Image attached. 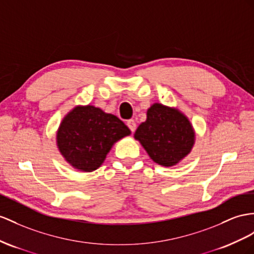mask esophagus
I'll return each instance as SVG.
<instances>
[{
    "mask_svg": "<svg viewBox=\"0 0 254 254\" xmlns=\"http://www.w3.org/2000/svg\"><path fill=\"white\" fill-rule=\"evenodd\" d=\"M127 126L128 127V128L131 129L132 132H134L136 129V122L133 120V119H129L127 121Z\"/></svg>",
    "mask_w": 254,
    "mask_h": 254,
    "instance_id": "esophagus-1",
    "label": "esophagus"
}]
</instances>
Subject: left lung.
<instances>
[{
    "mask_svg": "<svg viewBox=\"0 0 254 254\" xmlns=\"http://www.w3.org/2000/svg\"><path fill=\"white\" fill-rule=\"evenodd\" d=\"M150 159L164 167L179 164L190 154L195 131L189 118L176 107L154 103L147 110V119L135 131Z\"/></svg>",
    "mask_w": 254,
    "mask_h": 254,
    "instance_id": "8db88e82",
    "label": "left lung"
}]
</instances>
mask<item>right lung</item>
I'll list each match as a JSON object with an SVG mask.
<instances>
[{
    "instance_id": "obj_1",
    "label": "right lung",
    "mask_w": 254,
    "mask_h": 254,
    "mask_svg": "<svg viewBox=\"0 0 254 254\" xmlns=\"http://www.w3.org/2000/svg\"><path fill=\"white\" fill-rule=\"evenodd\" d=\"M129 134V128L117 116L93 105H77L64 116L56 140L71 167L90 173L104 163L117 141Z\"/></svg>"
}]
</instances>
